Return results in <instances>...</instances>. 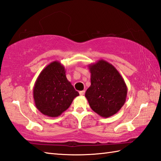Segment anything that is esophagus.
Wrapping results in <instances>:
<instances>
[{
  "label": "esophagus",
  "mask_w": 161,
  "mask_h": 161,
  "mask_svg": "<svg viewBox=\"0 0 161 161\" xmlns=\"http://www.w3.org/2000/svg\"><path fill=\"white\" fill-rule=\"evenodd\" d=\"M84 94H85V91H81L80 92V95H81V96L84 95Z\"/></svg>",
  "instance_id": "1"
}]
</instances>
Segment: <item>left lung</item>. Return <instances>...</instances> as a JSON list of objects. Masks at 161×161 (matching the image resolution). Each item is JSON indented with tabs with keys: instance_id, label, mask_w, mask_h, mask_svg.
<instances>
[{
	"instance_id": "1",
	"label": "left lung",
	"mask_w": 161,
	"mask_h": 161,
	"mask_svg": "<svg viewBox=\"0 0 161 161\" xmlns=\"http://www.w3.org/2000/svg\"><path fill=\"white\" fill-rule=\"evenodd\" d=\"M91 85L85 93L91 109L104 118L121 109L126 100L128 88L123 78L111 64L103 59L88 65Z\"/></svg>"
}]
</instances>
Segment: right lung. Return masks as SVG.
Masks as SVG:
<instances>
[{"label": "right lung", "mask_w": 161, "mask_h": 161, "mask_svg": "<svg viewBox=\"0 0 161 161\" xmlns=\"http://www.w3.org/2000/svg\"><path fill=\"white\" fill-rule=\"evenodd\" d=\"M33 93L36 108L49 117L61 115L80 95L67 80L64 66L58 61L52 62L41 71Z\"/></svg>", "instance_id": "add662e5"}]
</instances>
